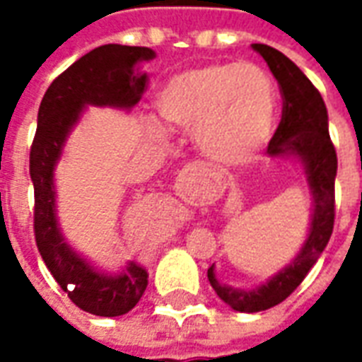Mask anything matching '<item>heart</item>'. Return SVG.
Instances as JSON below:
<instances>
[{
  "label": "heart",
  "mask_w": 362,
  "mask_h": 362,
  "mask_svg": "<svg viewBox=\"0 0 362 362\" xmlns=\"http://www.w3.org/2000/svg\"><path fill=\"white\" fill-rule=\"evenodd\" d=\"M160 118L196 132L205 155L223 165H246L272 135L277 95L272 77L252 62L205 64L173 75L155 96ZM153 135L160 126L147 124Z\"/></svg>",
  "instance_id": "1"
}]
</instances>
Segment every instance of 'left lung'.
<instances>
[{"label": "left lung", "mask_w": 362, "mask_h": 362, "mask_svg": "<svg viewBox=\"0 0 362 362\" xmlns=\"http://www.w3.org/2000/svg\"><path fill=\"white\" fill-rule=\"evenodd\" d=\"M254 50L259 52V56L267 62L283 96L281 122L267 145V153L272 157L293 153L303 158L314 196V215L310 235L300 254L266 285L254 291H236L215 279L213 266L207 269V279L221 300L238 312L267 310L283 303L303 283L306 273L324 252L335 219L337 155L327 132V110L322 95L285 54L267 44H254Z\"/></svg>", "instance_id": "1"}]
</instances>
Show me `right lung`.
<instances>
[{
	"mask_svg": "<svg viewBox=\"0 0 362 362\" xmlns=\"http://www.w3.org/2000/svg\"><path fill=\"white\" fill-rule=\"evenodd\" d=\"M155 52L145 46L104 44L59 74L38 108V126L30 145V178L35 186V240L44 264L75 306L95 316H122L139 303L149 273L141 264H129L118 277L96 273L69 250L54 215V165L69 127L85 104L129 108L141 100L147 75L135 74L141 59Z\"/></svg>",
	"mask_w": 362,
	"mask_h": 362,
	"instance_id": "1",
	"label": "right lung"
}]
</instances>
